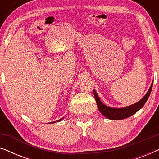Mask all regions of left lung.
I'll use <instances>...</instances> for the list:
<instances>
[{"instance_id":"obj_1","label":"left lung","mask_w":159,"mask_h":159,"mask_svg":"<svg viewBox=\"0 0 159 159\" xmlns=\"http://www.w3.org/2000/svg\"><path fill=\"white\" fill-rule=\"evenodd\" d=\"M152 87H153V83H152L151 88L148 91L146 95L140 100V101H138V103L133 104L127 107L121 108H114L108 107L107 106H105L104 104L102 103V102L100 100L98 95H97V93L95 91H93L94 93V96L96 101V103L98 106V108L102 114L104 116H106V118L109 119H114V120H119V119H124L132 116V115L135 114V113L140 109L141 108L144 106L145 102L147 101L148 98L150 96L151 94Z\"/></svg>"}]
</instances>
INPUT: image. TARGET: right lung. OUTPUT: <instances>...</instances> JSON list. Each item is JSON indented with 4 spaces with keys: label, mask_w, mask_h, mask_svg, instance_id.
I'll return each instance as SVG.
<instances>
[{
    "label": "right lung",
    "mask_w": 159,
    "mask_h": 159,
    "mask_svg": "<svg viewBox=\"0 0 159 159\" xmlns=\"http://www.w3.org/2000/svg\"><path fill=\"white\" fill-rule=\"evenodd\" d=\"M60 121V120H58L57 121ZM54 122H55V121H54ZM54 122H53V123H54Z\"/></svg>",
    "instance_id": "obj_1"
}]
</instances>
